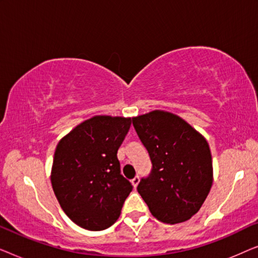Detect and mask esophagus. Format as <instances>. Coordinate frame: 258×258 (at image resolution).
<instances>
[{
    "mask_svg": "<svg viewBox=\"0 0 258 258\" xmlns=\"http://www.w3.org/2000/svg\"><path fill=\"white\" fill-rule=\"evenodd\" d=\"M139 182H140V177H139V176H135V177H134V178L132 179V183H133L134 188H136L137 184H139Z\"/></svg>",
    "mask_w": 258,
    "mask_h": 258,
    "instance_id": "1",
    "label": "esophagus"
}]
</instances>
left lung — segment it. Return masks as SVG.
<instances>
[{"mask_svg": "<svg viewBox=\"0 0 258 258\" xmlns=\"http://www.w3.org/2000/svg\"><path fill=\"white\" fill-rule=\"evenodd\" d=\"M149 154L151 170L137 191L150 213L164 223L192 217L213 184V160L206 139L170 112L151 111L133 119Z\"/></svg>", "mask_w": 258, "mask_h": 258, "instance_id": "1", "label": "left lung"}]
</instances>
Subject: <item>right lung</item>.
<instances>
[{
	"instance_id": "right-lung-1",
	"label": "right lung",
	"mask_w": 258,
	"mask_h": 258,
	"mask_svg": "<svg viewBox=\"0 0 258 258\" xmlns=\"http://www.w3.org/2000/svg\"><path fill=\"white\" fill-rule=\"evenodd\" d=\"M132 119L95 116L59 141L51 184L59 206L74 223L104 230L121 215L133 184L121 174L117 158Z\"/></svg>"
}]
</instances>
